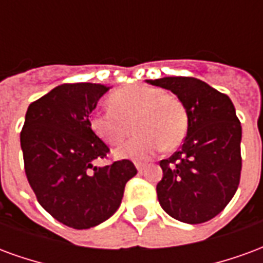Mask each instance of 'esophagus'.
<instances>
[{
	"label": "esophagus",
	"mask_w": 263,
	"mask_h": 263,
	"mask_svg": "<svg viewBox=\"0 0 263 263\" xmlns=\"http://www.w3.org/2000/svg\"><path fill=\"white\" fill-rule=\"evenodd\" d=\"M135 166H137V169H138V172H139V173H141V172L145 169V166L141 165V163H135Z\"/></svg>",
	"instance_id": "obj_1"
}]
</instances>
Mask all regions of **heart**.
<instances>
[{"instance_id":"heart-1","label":"heart","mask_w":263,"mask_h":263,"mask_svg":"<svg viewBox=\"0 0 263 263\" xmlns=\"http://www.w3.org/2000/svg\"><path fill=\"white\" fill-rule=\"evenodd\" d=\"M108 105V111H96L90 117L94 135L109 146H117L131 129L137 134L115 151L117 158L146 159L160 148L176 149L186 138L189 117L184 104L176 94L160 87H124L109 96Z\"/></svg>"}]
</instances>
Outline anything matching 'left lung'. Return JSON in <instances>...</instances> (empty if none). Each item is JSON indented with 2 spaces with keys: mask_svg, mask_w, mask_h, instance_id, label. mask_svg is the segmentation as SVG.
Instances as JSON below:
<instances>
[{
  "mask_svg": "<svg viewBox=\"0 0 263 263\" xmlns=\"http://www.w3.org/2000/svg\"><path fill=\"white\" fill-rule=\"evenodd\" d=\"M171 90L186 107L189 128L180 149L160 160L156 186L162 209L187 224L220 214L237 192L241 177V122L227 94L194 77L146 80Z\"/></svg>",
  "mask_w": 263,
  "mask_h": 263,
  "instance_id": "obj_1",
  "label": "left lung"
}]
</instances>
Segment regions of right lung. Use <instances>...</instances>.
<instances>
[{"label": "right lung", "mask_w": 263, "mask_h": 263, "mask_svg": "<svg viewBox=\"0 0 263 263\" xmlns=\"http://www.w3.org/2000/svg\"><path fill=\"white\" fill-rule=\"evenodd\" d=\"M108 88L94 83L54 87L28 107L21 131L25 173L37 201L76 230L108 220L120 207L126 182L137 175L128 159L94 166L109 148L88 122Z\"/></svg>", "instance_id": "1"}]
</instances>
